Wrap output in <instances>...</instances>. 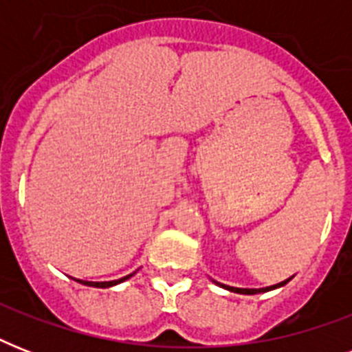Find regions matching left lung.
I'll list each match as a JSON object with an SVG mask.
<instances>
[{"label":"left lung","instance_id":"1","mask_svg":"<svg viewBox=\"0 0 352 352\" xmlns=\"http://www.w3.org/2000/svg\"><path fill=\"white\" fill-rule=\"evenodd\" d=\"M290 279V278H289ZM289 279H285V281H281V283L278 285H272V287H267V289H235V287H226V285H223L225 289L232 290V292H237V294H257V292H267V290H272V289H278V287H283ZM219 285V283H217Z\"/></svg>","mask_w":352,"mask_h":352}]
</instances>
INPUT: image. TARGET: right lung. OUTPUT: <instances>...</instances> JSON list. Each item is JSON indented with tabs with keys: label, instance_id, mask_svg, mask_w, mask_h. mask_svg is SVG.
Wrapping results in <instances>:
<instances>
[{
	"label": "right lung",
	"instance_id": "obj_1",
	"mask_svg": "<svg viewBox=\"0 0 352 352\" xmlns=\"http://www.w3.org/2000/svg\"><path fill=\"white\" fill-rule=\"evenodd\" d=\"M133 274H129V276H126V278H122V279H115V281H100V283H95V281H80V283H84V285H89V287H98V289H107V287H113V285H117V283H122V281H126L127 278H131Z\"/></svg>",
	"mask_w": 352,
	"mask_h": 352
}]
</instances>
